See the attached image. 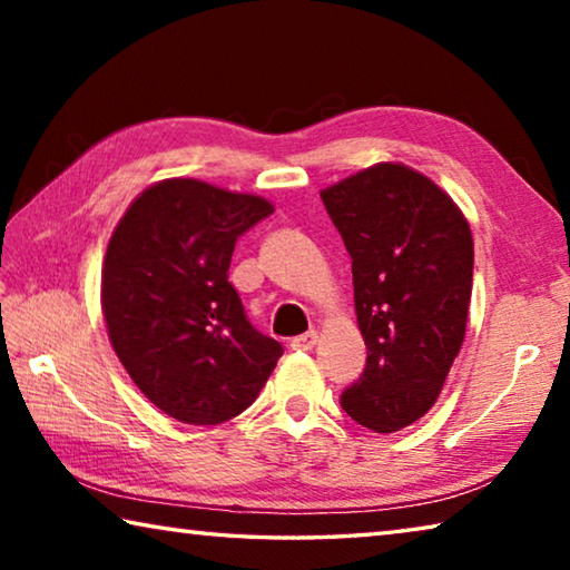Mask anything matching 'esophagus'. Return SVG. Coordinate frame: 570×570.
Segmentation results:
<instances>
[{"label":"esophagus","mask_w":570,"mask_h":570,"mask_svg":"<svg viewBox=\"0 0 570 570\" xmlns=\"http://www.w3.org/2000/svg\"><path fill=\"white\" fill-rule=\"evenodd\" d=\"M316 342H320V332H306L302 336H296V340L292 342V350L308 352V350H314Z\"/></svg>","instance_id":"obj_1"}]
</instances>
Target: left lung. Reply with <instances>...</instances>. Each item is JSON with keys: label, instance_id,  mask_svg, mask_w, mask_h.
<instances>
[{"label": "left lung", "instance_id": "obj_1", "mask_svg": "<svg viewBox=\"0 0 570 570\" xmlns=\"http://www.w3.org/2000/svg\"><path fill=\"white\" fill-rule=\"evenodd\" d=\"M322 200L352 256L366 344L342 407L374 432H397L430 412L465 340L470 224L438 183L402 163L354 173Z\"/></svg>", "mask_w": 570, "mask_h": 570}]
</instances>
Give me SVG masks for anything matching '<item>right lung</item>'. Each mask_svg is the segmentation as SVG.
Masks as SVG:
<instances>
[{"instance_id": "add662e5", "label": "right lung", "mask_w": 570, "mask_h": 570, "mask_svg": "<svg viewBox=\"0 0 570 570\" xmlns=\"http://www.w3.org/2000/svg\"><path fill=\"white\" fill-rule=\"evenodd\" d=\"M274 206L196 178H166L132 200L102 262L100 304L115 354L168 417L220 424L244 412L282 344L244 314L228 266L236 238Z\"/></svg>"}]
</instances>
